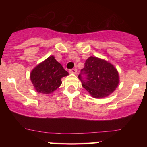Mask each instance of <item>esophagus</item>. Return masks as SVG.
Returning <instances> with one entry per match:
<instances>
[{
	"label": "esophagus",
	"instance_id": "esophagus-1",
	"mask_svg": "<svg viewBox=\"0 0 147 147\" xmlns=\"http://www.w3.org/2000/svg\"><path fill=\"white\" fill-rule=\"evenodd\" d=\"M69 72H70V73H72V74H76L77 73V69H75V68L71 69V70H69Z\"/></svg>",
	"mask_w": 147,
	"mask_h": 147
}]
</instances>
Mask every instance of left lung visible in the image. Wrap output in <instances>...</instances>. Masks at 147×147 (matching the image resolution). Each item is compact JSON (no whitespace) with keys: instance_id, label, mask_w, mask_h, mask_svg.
Wrapping results in <instances>:
<instances>
[{"instance_id":"left-lung-1","label":"left lung","mask_w":147,"mask_h":147,"mask_svg":"<svg viewBox=\"0 0 147 147\" xmlns=\"http://www.w3.org/2000/svg\"><path fill=\"white\" fill-rule=\"evenodd\" d=\"M82 86L94 98L108 97L119 84V74L114 65L106 61L90 57L79 75Z\"/></svg>"}]
</instances>
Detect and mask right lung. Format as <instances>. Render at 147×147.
Wrapping results in <instances>:
<instances>
[{"label": "right lung", "mask_w": 147, "mask_h": 147, "mask_svg": "<svg viewBox=\"0 0 147 147\" xmlns=\"http://www.w3.org/2000/svg\"><path fill=\"white\" fill-rule=\"evenodd\" d=\"M68 75L61 63L50 56L37 65L30 73L34 87L39 93L50 94L60 86L62 77Z\"/></svg>", "instance_id": "obj_1"}]
</instances>
